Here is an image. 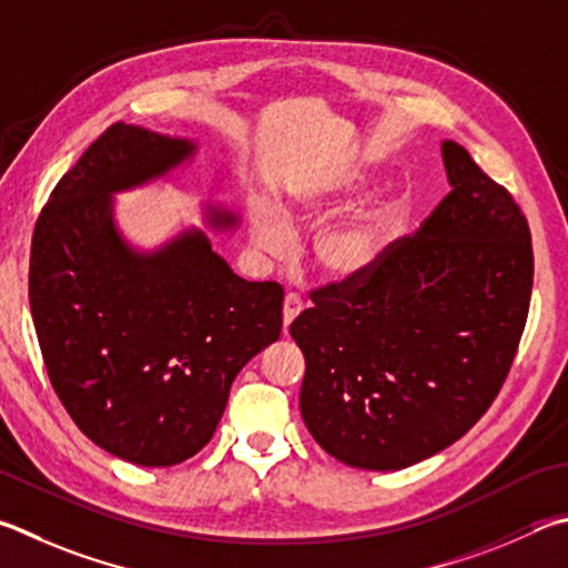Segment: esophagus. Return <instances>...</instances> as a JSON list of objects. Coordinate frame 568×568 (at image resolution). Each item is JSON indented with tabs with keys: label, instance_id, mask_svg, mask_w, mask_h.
<instances>
[{
	"label": "esophagus",
	"instance_id": "esophagus-1",
	"mask_svg": "<svg viewBox=\"0 0 568 568\" xmlns=\"http://www.w3.org/2000/svg\"><path fill=\"white\" fill-rule=\"evenodd\" d=\"M301 311H303V301H301V295H295V293H287L285 295V303H283V325L287 327L293 323V320L301 315Z\"/></svg>",
	"mask_w": 568,
	"mask_h": 568
}]
</instances>
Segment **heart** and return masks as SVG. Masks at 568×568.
<instances>
[{
	"label": "heart",
	"mask_w": 568,
	"mask_h": 568,
	"mask_svg": "<svg viewBox=\"0 0 568 568\" xmlns=\"http://www.w3.org/2000/svg\"><path fill=\"white\" fill-rule=\"evenodd\" d=\"M373 173L363 166L337 169L307 191L291 195L277 213L271 205L251 211V243L267 257H285L293 245V229L317 225L307 257L315 271L335 283L359 281L385 261L395 241L399 221V199L377 191L347 209L367 185ZM342 212L343 216L336 213Z\"/></svg>",
	"instance_id": "obj_1"
}]
</instances>
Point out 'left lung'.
Listing matches in <instances>:
<instances>
[{
  "label": "left lung",
  "instance_id": "obj_1",
  "mask_svg": "<svg viewBox=\"0 0 568 568\" xmlns=\"http://www.w3.org/2000/svg\"><path fill=\"white\" fill-rule=\"evenodd\" d=\"M439 151L452 191L415 239L317 291L291 325L303 422L347 467L395 471L455 445L497 397L527 323V219L457 141Z\"/></svg>",
  "mask_w": 568,
  "mask_h": 568
}]
</instances>
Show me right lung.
I'll use <instances>...</instances> for the list:
<instances>
[{
    "label": "right lung",
    "mask_w": 568,
    "mask_h": 568,
    "mask_svg": "<svg viewBox=\"0 0 568 568\" xmlns=\"http://www.w3.org/2000/svg\"><path fill=\"white\" fill-rule=\"evenodd\" d=\"M199 141L113 123L81 153L41 211L29 303L51 385L109 455L173 467L209 445L235 375L283 329V287L248 283L183 225L153 248L123 235L116 195L169 181ZM213 233L241 213L201 203Z\"/></svg>",
    "instance_id": "obj_1"
}]
</instances>
